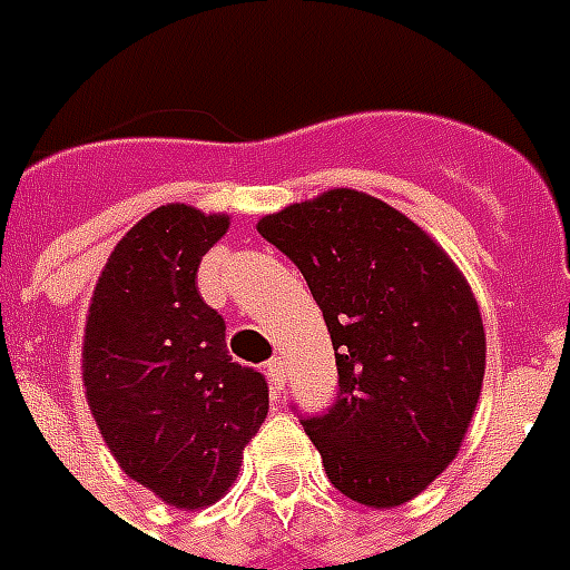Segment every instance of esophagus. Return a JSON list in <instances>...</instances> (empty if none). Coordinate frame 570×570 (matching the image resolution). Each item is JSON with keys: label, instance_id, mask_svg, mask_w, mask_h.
<instances>
[{"label": "esophagus", "instance_id": "1", "mask_svg": "<svg viewBox=\"0 0 570 570\" xmlns=\"http://www.w3.org/2000/svg\"><path fill=\"white\" fill-rule=\"evenodd\" d=\"M266 376H268V385H272V389L275 391L284 389V382H286L284 362H281V358H272V362L266 364Z\"/></svg>", "mask_w": 570, "mask_h": 570}]
</instances>
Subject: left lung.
<instances>
[{"instance_id":"1","label":"left lung","mask_w":570,"mask_h":570,"mask_svg":"<svg viewBox=\"0 0 570 570\" xmlns=\"http://www.w3.org/2000/svg\"><path fill=\"white\" fill-rule=\"evenodd\" d=\"M328 325L337 401L302 419L325 475L367 508L410 502L458 458L484 382V323L466 277L389 203L334 188L266 215Z\"/></svg>"}]
</instances>
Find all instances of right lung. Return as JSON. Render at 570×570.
<instances>
[{
  "instance_id": "add662e5",
  "label": "right lung",
  "mask_w": 570,
  "mask_h": 570,
  "mask_svg": "<svg viewBox=\"0 0 570 570\" xmlns=\"http://www.w3.org/2000/svg\"><path fill=\"white\" fill-rule=\"evenodd\" d=\"M229 215L169 203L137 220L95 284L82 385L121 472L167 505L224 497L268 415V382L227 355V325L197 289Z\"/></svg>"
}]
</instances>
